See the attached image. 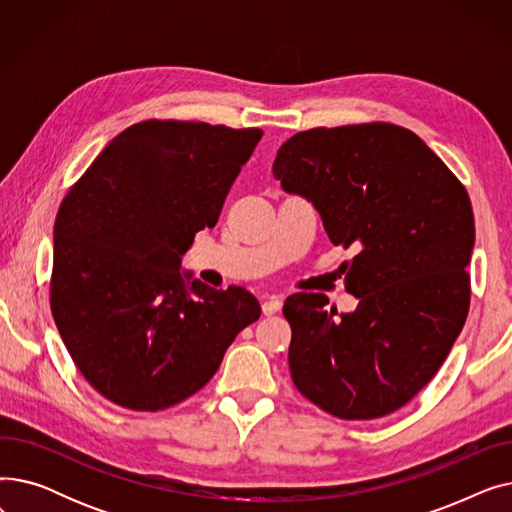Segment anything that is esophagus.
Returning <instances> with one entry per match:
<instances>
[{"mask_svg":"<svg viewBox=\"0 0 512 512\" xmlns=\"http://www.w3.org/2000/svg\"><path fill=\"white\" fill-rule=\"evenodd\" d=\"M261 309H263V315H274V313H278L282 309V299L280 297H267L263 301Z\"/></svg>","mask_w":512,"mask_h":512,"instance_id":"esophagus-1","label":"esophagus"}]
</instances>
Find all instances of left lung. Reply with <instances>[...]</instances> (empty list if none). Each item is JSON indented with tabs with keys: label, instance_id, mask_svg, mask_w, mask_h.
Returning <instances> with one entry per match:
<instances>
[{
	"label": "left lung",
	"instance_id": "1",
	"mask_svg": "<svg viewBox=\"0 0 512 512\" xmlns=\"http://www.w3.org/2000/svg\"><path fill=\"white\" fill-rule=\"evenodd\" d=\"M276 180L319 211L353 313L324 294L284 303L288 365L297 390L340 419H378L405 407L436 375L469 313L475 222L469 195L415 132L369 122L311 128L276 155Z\"/></svg>",
	"mask_w": 512,
	"mask_h": 512
}]
</instances>
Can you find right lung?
I'll return each instance as SVG.
<instances>
[{
    "label": "right lung",
    "instance_id": "right-lung-1",
    "mask_svg": "<svg viewBox=\"0 0 512 512\" xmlns=\"http://www.w3.org/2000/svg\"><path fill=\"white\" fill-rule=\"evenodd\" d=\"M263 130L145 120L64 197L49 303L85 380L114 405L161 411L199 392L261 307L240 286L184 282L180 257L218 224Z\"/></svg>",
    "mask_w": 512,
    "mask_h": 512
}]
</instances>
